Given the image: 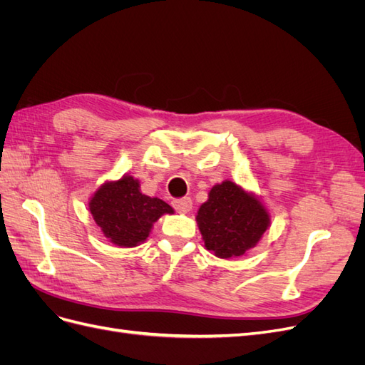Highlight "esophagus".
Wrapping results in <instances>:
<instances>
[{
	"mask_svg": "<svg viewBox=\"0 0 365 365\" xmlns=\"http://www.w3.org/2000/svg\"><path fill=\"white\" fill-rule=\"evenodd\" d=\"M172 204H173V208L176 210V212H180V213L190 212V208L193 207V202H192V200H190L189 196L178 197V200H173Z\"/></svg>",
	"mask_w": 365,
	"mask_h": 365,
	"instance_id": "obj_1",
	"label": "esophagus"
}]
</instances>
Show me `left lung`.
I'll list each match as a JSON object with an SVG mask.
<instances>
[{
	"instance_id": "obj_1",
	"label": "left lung",
	"mask_w": 365,
	"mask_h": 365,
	"mask_svg": "<svg viewBox=\"0 0 365 365\" xmlns=\"http://www.w3.org/2000/svg\"><path fill=\"white\" fill-rule=\"evenodd\" d=\"M207 250L220 259L256 247L269 225L267 208L231 181L215 185L196 216Z\"/></svg>"
}]
</instances>
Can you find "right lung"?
Here are the masks:
<instances>
[{
  "mask_svg": "<svg viewBox=\"0 0 365 365\" xmlns=\"http://www.w3.org/2000/svg\"><path fill=\"white\" fill-rule=\"evenodd\" d=\"M90 212L113 244L130 248L145 242L153 222L164 213H173V208L158 197L143 195L138 181L126 175L94 193Z\"/></svg>",
  "mask_w": 365,
  "mask_h": 365,
  "instance_id": "1",
  "label": "right lung"
}]
</instances>
